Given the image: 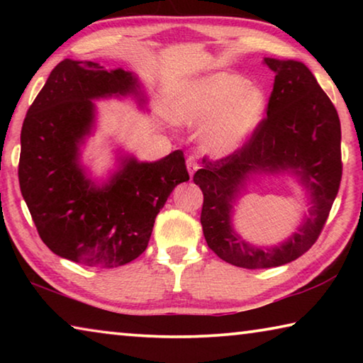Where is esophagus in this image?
<instances>
[{
	"label": "esophagus",
	"mask_w": 363,
	"mask_h": 363,
	"mask_svg": "<svg viewBox=\"0 0 363 363\" xmlns=\"http://www.w3.org/2000/svg\"><path fill=\"white\" fill-rule=\"evenodd\" d=\"M186 167H187L189 174L194 176V174L196 173V169L200 168V163H199V160H196L195 157H189V158L186 160Z\"/></svg>",
	"instance_id": "obj_1"
}]
</instances>
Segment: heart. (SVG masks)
I'll list each match as a JSON object with an SVG mask.
<instances>
[{"label": "heart", "mask_w": 363, "mask_h": 363, "mask_svg": "<svg viewBox=\"0 0 363 363\" xmlns=\"http://www.w3.org/2000/svg\"><path fill=\"white\" fill-rule=\"evenodd\" d=\"M248 86V79L235 73L201 78L176 97L174 120L187 126L210 121L203 131L206 149L214 153L230 152L256 130L266 112L261 91Z\"/></svg>", "instance_id": "1"}]
</instances>
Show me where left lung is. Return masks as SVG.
Returning a JSON list of instances; mask_svg holds the SVG:
<instances>
[{"label":"left lung","mask_w":363,"mask_h":363,"mask_svg":"<svg viewBox=\"0 0 363 363\" xmlns=\"http://www.w3.org/2000/svg\"><path fill=\"white\" fill-rule=\"evenodd\" d=\"M264 62L275 72L267 115L242 147L218 160L203 157V168L194 174L203 192L200 223L208 247L245 269L277 267L303 256L327 223L342 176L341 123L333 102L303 62ZM280 169L300 174L315 206L290 241L269 250L255 249L231 230V203L250 174Z\"/></svg>","instance_id":"8db88e82"}]
</instances>
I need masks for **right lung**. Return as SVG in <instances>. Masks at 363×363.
I'll use <instances>...</instances> for the list:
<instances>
[{"mask_svg": "<svg viewBox=\"0 0 363 363\" xmlns=\"http://www.w3.org/2000/svg\"><path fill=\"white\" fill-rule=\"evenodd\" d=\"M131 73L65 59L30 106L21 133L19 184L41 240L60 257L91 267H118L149 245L157 214L177 184L189 181L181 150L158 162L134 158L104 187L78 163L94 120L91 99L139 94Z\"/></svg>", "mask_w": 363, "mask_h": 363, "instance_id": "right-lung-1", "label": "right lung"}]
</instances>
